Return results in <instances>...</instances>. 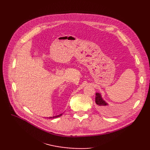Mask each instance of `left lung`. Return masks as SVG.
I'll return each instance as SVG.
<instances>
[{"label":"left lung","instance_id":"obj_1","mask_svg":"<svg viewBox=\"0 0 150 150\" xmlns=\"http://www.w3.org/2000/svg\"><path fill=\"white\" fill-rule=\"evenodd\" d=\"M96 103L101 109L104 110V111L106 110V106L108 105L106 102L102 98L101 94L99 93H96Z\"/></svg>","mask_w":150,"mask_h":150}]
</instances>
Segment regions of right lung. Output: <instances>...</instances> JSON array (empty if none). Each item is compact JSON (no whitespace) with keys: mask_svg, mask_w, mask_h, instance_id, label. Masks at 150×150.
I'll list each match as a JSON object with an SVG mask.
<instances>
[{"mask_svg":"<svg viewBox=\"0 0 150 150\" xmlns=\"http://www.w3.org/2000/svg\"><path fill=\"white\" fill-rule=\"evenodd\" d=\"M62 114H59V115H57V116H53V117H49V119H54V118H57V117H60V116H61V115H62Z\"/></svg>","mask_w":150,"mask_h":150,"instance_id":"right-lung-1","label":"right lung"}]
</instances>
